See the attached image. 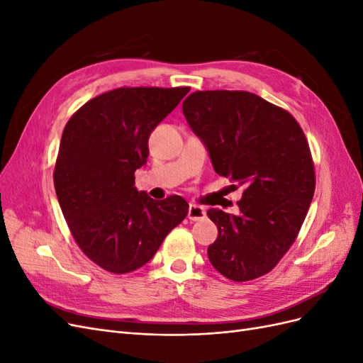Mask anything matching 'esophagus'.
I'll return each mask as SVG.
<instances>
[{"label":"esophagus","instance_id":"1","mask_svg":"<svg viewBox=\"0 0 363 363\" xmlns=\"http://www.w3.org/2000/svg\"><path fill=\"white\" fill-rule=\"evenodd\" d=\"M206 216V208L203 206L199 204H191L189 206V212H188V218L191 221H200Z\"/></svg>","mask_w":363,"mask_h":363}]
</instances>
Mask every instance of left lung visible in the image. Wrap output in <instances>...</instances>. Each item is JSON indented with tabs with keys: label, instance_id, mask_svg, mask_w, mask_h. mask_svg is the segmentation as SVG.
I'll list each match as a JSON object with an SVG mask.
<instances>
[{
	"label": "left lung",
	"instance_id": "8db88e82",
	"mask_svg": "<svg viewBox=\"0 0 363 363\" xmlns=\"http://www.w3.org/2000/svg\"><path fill=\"white\" fill-rule=\"evenodd\" d=\"M183 115L216 174L244 188L239 215L207 211L218 228L208 260L233 281L265 276L295 242L313 199L315 167L300 124L245 91H196Z\"/></svg>",
	"mask_w": 363,
	"mask_h": 363
}]
</instances>
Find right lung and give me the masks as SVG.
<instances>
[{
	"mask_svg": "<svg viewBox=\"0 0 363 363\" xmlns=\"http://www.w3.org/2000/svg\"><path fill=\"white\" fill-rule=\"evenodd\" d=\"M191 87H118L83 104L65 125L54 188L77 245L98 267H144L189 212L180 195L152 200L135 188L148 138Z\"/></svg>",
	"mask_w": 363,
	"mask_h": 363,
	"instance_id": "obj_1",
	"label": "right lung"
}]
</instances>
